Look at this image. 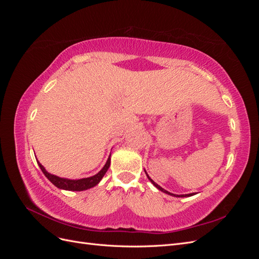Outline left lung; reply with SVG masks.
<instances>
[{"label": "left lung", "instance_id": "obj_1", "mask_svg": "<svg viewBox=\"0 0 259 259\" xmlns=\"http://www.w3.org/2000/svg\"><path fill=\"white\" fill-rule=\"evenodd\" d=\"M146 174H147V173H146ZM147 177L149 178V180H150V182H151V183H152V184H153V185H154L156 188H158L159 190H161V191H163V192H165V193H167V194H169V195H175V197H183V198H184V197H191V195H193V194H194V193H190V194H183V195H177V194H173V193H170V192H168V191H166V190H164L162 187H160L158 184H155V183L153 182V180H152L150 177H149L148 175H147Z\"/></svg>", "mask_w": 259, "mask_h": 259}]
</instances>
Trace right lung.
Wrapping results in <instances>:
<instances>
[{"instance_id":"add662e5","label":"right lung","mask_w":259,"mask_h":259,"mask_svg":"<svg viewBox=\"0 0 259 259\" xmlns=\"http://www.w3.org/2000/svg\"><path fill=\"white\" fill-rule=\"evenodd\" d=\"M37 164H38V166H40L41 170L44 173V175L49 178L50 182L52 184H54L57 188H59V189L70 190V191H83L86 189H90V188H92L94 186H96L100 182L101 178L105 176L109 166H110V156H109L106 165L103 167V169H101L98 174L94 175L92 177L76 179V180L60 178L58 176L52 175L45 170V168L43 167V165H41L40 162H37Z\"/></svg>"}]
</instances>
